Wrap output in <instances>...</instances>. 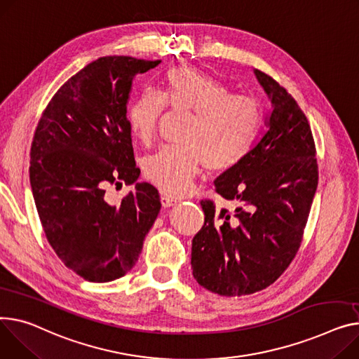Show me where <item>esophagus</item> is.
I'll use <instances>...</instances> for the list:
<instances>
[{"mask_svg":"<svg viewBox=\"0 0 359 359\" xmlns=\"http://www.w3.org/2000/svg\"><path fill=\"white\" fill-rule=\"evenodd\" d=\"M160 201H161L163 208H170V206H173V205H176V203H177V201H176V199H173V198H170L169 195H161Z\"/></svg>","mask_w":359,"mask_h":359,"instance_id":"34e87169","label":"esophagus"}]
</instances>
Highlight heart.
<instances>
[{"mask_svg":"<svg viewBox=\"0 0 359 359\" xmlns=\"http://www.w3.org/2000/svg\"><path fill=\"white\" fill-rule=\"evenodd\" d=\"M165 104L192 112L182 134L183 144L164 146L142 161L149 182L165 195L189 194L203 165L209 172L233 169L247 157L262 127L257 100L232 95L218 79L179 66L164 75L160 92H141L128 107V128L137 140L151 141Z\"/></svg>","mask_w":359,"mask_h":359,"instance_id":"obj_1","label":"heart"}]
</instances>
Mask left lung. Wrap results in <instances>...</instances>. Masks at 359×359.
Here are the masks:
<instances>
[{
  "mask_svg": "<svg viewBox=\"0 0 359 359\" xmlns=\"http://www.w3.org/2000/svg\"><path fill=\"white\" fill-rule=\"evenodd\" d=\"M271 112L247 157L215 180L238 206L202 201L205 224L192 241V270L206 290L226 297L269 287L294 258L318 187L312 130L292 95L254 70Z\"/></svg>",
  "mask_w": 359,
  "mask_h": 359,
  "instance_id": "8db88e82",
  "label": "left lung"
}]
</instances>
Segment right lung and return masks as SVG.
I'll list each match as a JSON object with an SVG mask.
<instances>
[{
	"label": "right lung",
	"instance_id": "right-lung-1",
	"mask_svg": "<svg viewBox=\"0 0 359 359\" xmlns=\"http://www.w3.org/2000/svg\"><path fill=\"white\" fill-rule=\"evenodd\" d=\"M161 60L100 57L72 76L44 109L30 151V184L47 241L65 266L93 283L126 276L161 203L138 183L127 104L137 75ZM134 184L118 204L104 194Z\"/></svg>",
	"mask_w": 359,
	"mask_h": 359
}]
</instances>
